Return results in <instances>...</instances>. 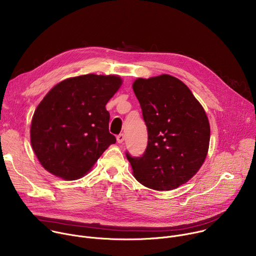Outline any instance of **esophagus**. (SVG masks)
<instances>
[{"label":"esophagus","instance_id":"1","mask_svg":"<svg viewBox=\"0 0 256 256\" xmlns=\"http://www.w3.org/2000/svg\"><path fill=\"white\" fill-rule=\"evenodd\" d=\"M126 136L124 134H120L118 136H116V140H118V142H122L124 140Z\"/></svg>","mask_w":256,"mask_h":256}]
</instances>
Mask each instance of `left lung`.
Wrapping results in <instances>:
<instances>
[{"instance_id": "left-lung-1", "label": "left lung", "mask_w": 256, "mask_h": 256, "mask_svg": "<svg viewBox=\"0 0 256 256\" xmlns=\"http://www.w3.org/2000/svg\"><path fill=\"white\" fill-rule=\"evenodd\" d=\"M132 89L148 128L144 153H126L134 176L151 190L177 188L206 157L210 130L204 109L184 82L170 75L138 78Z\"/></svg>"}]
</instances>
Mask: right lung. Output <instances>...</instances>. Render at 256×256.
<instances>
[{
    "label": "right lung",
    "instance_id": "obj_1",
    "mask_svg": "<svg viewBox=\"0 0 256 256\" xmlns=\"http://www.w3.org/2000/svg\"><path fill=\"white\" fill-rule=\"evenodd\" d=\"M118 76L88 74L56 84L35 109L32 149L50 173L66 180L87 174L116 138L105 105L120 89Z\"/></svg>",
    "mask_w": 256,
    "mask_h": 256
}]
</instances>
